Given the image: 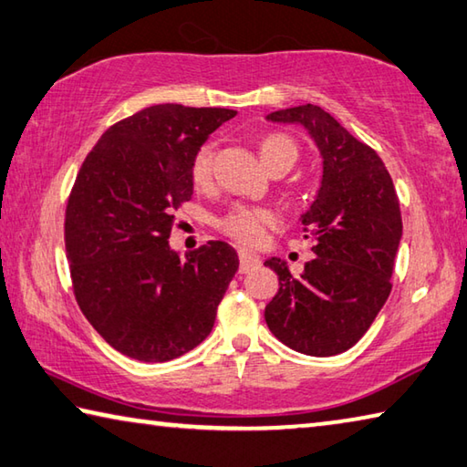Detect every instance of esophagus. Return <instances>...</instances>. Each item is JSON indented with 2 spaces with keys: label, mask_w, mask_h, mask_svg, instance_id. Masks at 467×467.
<instances>
[{
  "label": "esophagus",
  "mask_w": 467,
  "mask_h": 467,
  "mask_svg": "<svg viewBox=\"0 0 467 467\" xmlns=\"http://www.w3.org/2000/svg\"><path fill=\"white\" fill-rule=\"evenodd\" d=\"M239 259H241V274H247V271H251L253 267H257L261 259L255 255V253H251L247 249H241L239 251Z\"/></svg>",
  "instance_id": "34e87169"
}]
</instances>
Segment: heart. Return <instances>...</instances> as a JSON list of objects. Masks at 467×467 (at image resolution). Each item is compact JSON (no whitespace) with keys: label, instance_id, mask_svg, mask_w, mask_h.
I'll use <instances>...</instances> for the list:
<instances>
[{"label":"heart","instance_id":"1","mask_svg":"<svg viewBox=\"0 0 467 467\" xmlns=\"http://www.w3.org/2000/svg\"><path fill=\"white\" fill-rule=\"evenodd\" d=\"M259 155L267 169L279 163L292 167L296 159H298V149H296L294 140L284 137V134H271V137L261 140ZM212 163H214V145L206 142V145H202L196 150L190 165V175L196 188H204V185L210 183ZM275 224V212L259 206H233L220 218V228L244 244H259L265 239L267 228H274Z\"/></svg>","mask_w":467,"mask_h":467}]
</instances>
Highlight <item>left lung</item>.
Instances as JSON below:
<instances>
[{
    "label": "left lung",
    "instance_id": "1",
    "mask_svg": "<svg viewBox=\"0 0 467 467\" xmlns=\"http://www.w3.org/2000/svg\"><path fill=\"white\" fill-rule=\"evenodd\" d=\"M267 120L298 124L310 134L322 177L315 202L300 216L315 257L300 275H292L279 257L265 261L279 275L265 322L290 349L330 358L351 349L388 300L402 239L400 204L378 152L322 108L277 109Z\"/></svg>",
    "mask_w": 467,
    "mask_h": 467
}]
</instances>
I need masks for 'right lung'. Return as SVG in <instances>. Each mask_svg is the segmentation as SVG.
<instances>
[{"label":"right lung","instance_id":"obj_1","mask_svg":"<svg viewBox=\"0 0 467 467\" xmlns=\"http://www.w3.org/2000/svg\"><path fill=\"white\" fill-rule=\"evenodd\" d=\"M228 108L159 104L101 134L67 202L65 251L75 298L108 345L161 363L210 335L239 269L224 241L182 259L169 247L173 212L193 193L192 159Z\"/></svg>","mask_w":467,"mask_h":467}]
</instances>
